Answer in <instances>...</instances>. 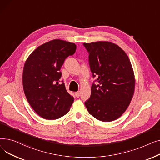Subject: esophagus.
Wrapping results in <instances>:
<instances>
[{
    "label": "esophagus",
    "mask_w": 160,
    "mask_h": 160,
    "mask_svg": "<svg viewBox=\"0 0 160 160\" xmlns=\"http://www.w3.org/2000/svg\"><path fill=\"white\" fill-rule=\"evenodd\" d=\"M80 91H77V92H75V96L77 97H80Z\"/></svg>",
    "instance_id": "34e87169"
}]
</instances>
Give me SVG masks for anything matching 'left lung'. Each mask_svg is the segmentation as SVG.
<instances>
[{
  "label": "left lung",
  "mask_w": 160,
  "mask_h": 160,
  "mask_svg": "<svg viewBox=\"0 0 160 160\" xmlns=\"http://www.w3.org/2000/svg\"><path fill=\"white\" fill-rule=\"evenodd\" d=\"M83 45L89 53L92 76L97 82L91 86L86 107L99 121L116 120L127 110L134 93L135 78L130 61L122 48L110 42Z\"/></svg>",
  "instance_id": "obj_1"
}]
</instances>
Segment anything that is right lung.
Segmentation results:
<instances>
[{
    "instance_id": "1",
    "label": "right lung",
    "mask_w": 160,
    "mask_h": 160,
    "mask_svg": "<svg viewBox=\"0 0 160 160\" xmlns=\"http://www.w3.org/2000/svg\"><path fill=\"white\" fill-rule=\"evenodd\" d=\"M77 45L54 39L38 47L24 65L22 85L28 103L43 119L60 118L69 112L74 98L65 89L60 69L65 59L73 55Z\"/></svg>"
}]
</instances>
